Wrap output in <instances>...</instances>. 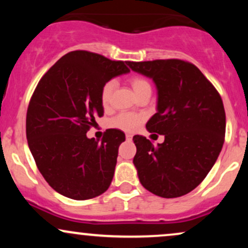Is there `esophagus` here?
Returning a JSON list of instances; mask_svg holds the SVG:
<instances>
[{"instance_id": "34e87169", "label": "esophagus", "mask_w": 248, "mask_h": 248, "mask_svg": "<svg viewBox=\"0 0 248 248\" xmlns=\"http://www.w3.org/2000/svg\"><path fill=\"white\" fill-rule=\"evenodd\" d=\"M132 139H133V135H130V134H127V135H126V140L127 141H132Z\"/></svg>"}]
</instances>
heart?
<instances>
[{
	"label": "heart",
	"mask_w": 248,
	"mask_h": 248,
	"mask_svg": "<svg viewBox=\"0 0 248 248\" xmlns=\"http://www.w3.org/2000/svg\"><path fill=\"white\" fill-rule=\"evenodd\" d=\"M132 84L133 91L135 92V94H139L142 91L144 90H150V85L144 78H141V77H135V78L132 79L130 81ZM115 88V81L109 80L107 81L106 84L102 86L101 90V102L104 105H108V102L110 101V98H112L113 91ZM143 121V116L140 114H135V113H121L114 120L112 121V126L115 128H119V129L127 130V132H133L136 128L141 124V122Z\"/></svg>",
	"instance_id": "heart-1"
}]
</instances>
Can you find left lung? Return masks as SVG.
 Wrapping results in <instances>:
<instances>
[{"instance_id":"8db88e82","label":"left lung","mask_w":248,"mask_h":248,"mask_svg":"<svg viewBox=\"0 0 248 248\" xmlns=\"http://www.w3.org/2000/svg\"><path fill=\"white\" fill-rule=\"evenodd\" d=\"M127 65L155 84L157 112L146 128L164 136L157 146L142 135L133 138L139 179L160 197L186 195L206 177L223 148L226 116L220 95L187 62L161 59Z\"/></svg>"}]
</instances>
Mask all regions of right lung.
Here are the masks:
<instances>
[{"label": "right lung", "instance_id": "obj_1", "mask_svg": "<svg viewBox=\"0 0 248 248\" xmlns=\"http://www.w3.org/2000/svg\"><path fill=\"white\" fill-rule=\"evenodd\" d=\"M126 64L72 51L43 76L33 92L27 113L28 144L43 177L65 197L94 198L110 186L124 134L108 129L100 142L86 133L104 114L102 86L129 72Z\"/></svg>", "mask_w": 248, "mask_h": 248}]
</instances>
